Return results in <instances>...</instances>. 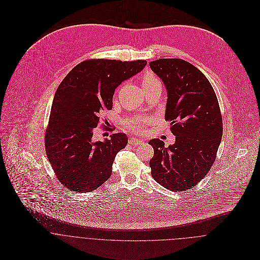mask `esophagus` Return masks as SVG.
<instances>
[{"label": "esophagus", "instance_id": "34e87169", "mask_svg": "<svg viewBox=\"0 0 260 260\" xmlns=\"http://www.w3.org/2000/svg\"><path fill=\"white\" fill-rule=\"evenodd\" d=\"M129 143L132 144V145H142L143 141L140 140V139H137V138H130Z\"/></svg>", "mask_w": 260, "mask_h": 260}]
</instances>
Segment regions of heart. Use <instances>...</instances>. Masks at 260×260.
I'll return each mask as SVG.
<instances>
[{"label": "heart", "mask_w": 260, "mask_h": 260, "mask_svg": "<svg viewBox=\"0 0 260 260\" xmlns=\"http://www.w3.org/2000/svg\"><path fill=\"white\" fill-rule=\"evenodd\" d=\"M155 82H159L157 80V78H155L152 75H146L143 78L142 85H143V87H145V86H148L150 84H153ZM125 126H126L127 129L131 130L133 132H136V133H140L144 129V123H143V121L140 118H134V119L126 121Z\"/></svg>", "instance_id": "b5f03b06"}]
</instances>
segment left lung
I'll return each mask as SVG.
<instances>
[{
    "label": "left lung",
    "instance_id": "obj_1",
    "mask_svg": "<svg viewBox=\"0 0 260 260\" xmlns=\"http://www.w3.org/2000/svg\"><path fill=\"white\" fill-rule=\"evenodd\" d=\"M167 90L165 120L175 142L168 147L155 138L150 159L153 179L171 191L188 190L203 179L214 163L222 137V118L208 79L181 59L150 62Z\"/></svg>",
    "mask_w": 260,
    "mask_h": 260
}]
</instances>
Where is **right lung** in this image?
Returning <instances> with one entry per match:
<instances>
[{"label": "right lung", "instance_id": "add662e5", "mask_svg": "<svg viewBox=\"0 0 260 260\" xmlns=\"http://www.w3.org/2000/svg\"><path fill=\"white\" fill-rule=\"evenodd\" d=\"M147 62L87 60L59 85L52 104L45 146L56 176L70 191L90 192L107 181L116 154L128 143L124 133L93 141L100 113L111 110L115 89L140 73Z\"/></svg>", "mask_w": 260, "mask_h": 260}]
</instances>
